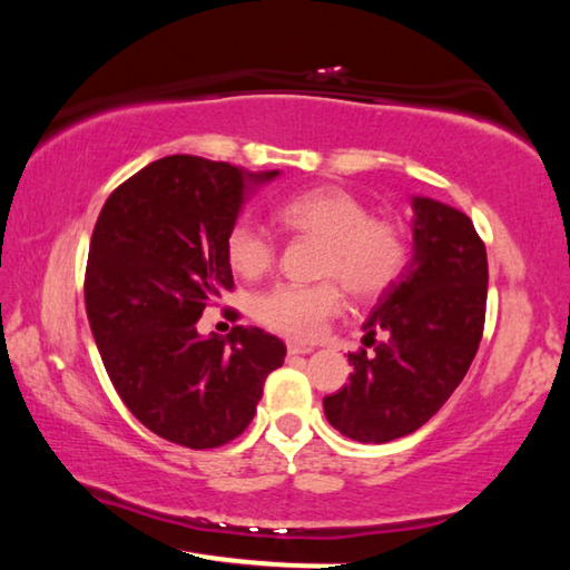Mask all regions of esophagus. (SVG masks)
<instances>
[{
    "label": "esophagus",
    "instance_id": "esophagus-1",
    "mask_svg": "<svg viewBox=\"0 0 570 570\" xmlns=\"http://www.w3.org/2000/svg\"><path fill=\"white\" fill-rule=\"evenodd\" d=\"M286 352L292 356H304V354H312L314 350H312V346H302V344H288Z\"/></svg>",
    "mask_w": 570,
    "mask_h": 570
}]
</instances>
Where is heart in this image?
I'll list each match as a JSON object with an SVG mask.
<instances>
[{
  "instance_id": "1",
  "label": "heart",
  "mask_w": 570,
  "mask_h": 570,
  "mask_svg": "<svg viewBox=\"0 0 570 570\" xmlns=\"http://www.w3.org/2000/svg\"><path fill=\"white\" fill-rule=\"evenodd\" d=\"M278 224L320 238V276L340 278L354 298H374L397 282L407 266V236L387 218H374L354 193L320 186L296 193L276 208ZM228 266L238 276L256 278L274 264V244L262 228L240 218L226 234ZM342 308V288L334 282L312 286L276 284L254 298V314L268 330L288 340L312 342Z\"/></svg>"
}]
</instances>
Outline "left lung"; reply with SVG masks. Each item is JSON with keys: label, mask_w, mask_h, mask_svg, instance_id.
Returning <instances> with one entry per match:
<instances>
[{"label": "left lung", "mask_w": 570, "mask_h": 570, "mask_svg": "<svg viewBox=\"0 0 570 570\" xmlns=\"http://www.w3.org/2000/svg\"><path fill=\"white\" fill-rule=\"evenodd\" d=\"M410 204V262L362 326L374 354H350V382L324 397L332 428L364 445L420 430L468 374L485 324L488 256L472 220L428 196Z\"/></svg>", "instance_id": "obj_1"}]
</instances>
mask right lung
<instances>
[{
    "mask_svg": "<svg viewBox=\"0 0 570 570\" xmlns=\"http://www.w3.org/2000/svg\"><path fill=\"white\" fill-rule=\"evenodd\" d=\"M278 176L168 156L115 188L95 224L85 274L95 344L125 407L176 445L208 450L238 438L284 364V342L258 326H234L226 340L196 330L234 286L228 228Z\"/></svg>",
    "mask_w": 570,
    "mask_h": 570,
    "instance_id": "right-lung-1",
    "label": "right lung"
}]
</instances>
